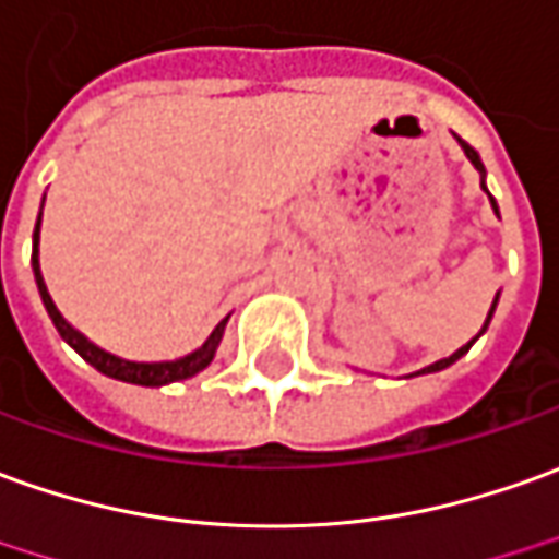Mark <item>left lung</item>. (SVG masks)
<instances>
[{
    "label": "left lung",
    "instance_id": "obj_1",
    "mask_svg": "<svg viewBox=\"0 0 559 559\" xmlns=\"http://www.w3.org/2000/svg\"><path fill=\"white\" fill-rule=\"evenodd\" d=\"M456 142H460V145H463V152H465V157H468V160H472V167H475V169H478V173H480V188H484V191H487V182H484V179H487V169H484V164H480V155H478V152H475V148H472V145H468V142L460 140V136H456ZM487 198H490L492 210H496V215H499V206H496V200H492L490 191H487ZM496 301H499V292H496V298H492L490 313H487V322H484V329L478 331V337H480V334H484V331H487V325H490L492 313H496ZM478 337H472V341H468V344L460 346V349H456V353H453V356H448V359H438V361H432V365H426V368H423V371H417V374H435V371H444V368H450V365H453V361H456V359H463L465 353H468V346L475 344V341H478Z\"/></svg>",
    "mask_w": 559,
    "mask_h": 559
}]
</instances>
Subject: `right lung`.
<instances>
[{
  "label": "right lung",
  "instance_id": "right-lung-1",
  "mask_svg": "<svg viewBox=\"0 0 559 559\" xmlns=\"http://www.w3.org/2000/svg\"><path fill=\"white\" fill-rule=\"evenodd\" d=\"M38 222H41V213H38ZM33 276H36L41 304H45V310H48V317H51L53 329L60 331V337H63V341H67V344L79 353L81 359L87 361V365H94L99 374L111 377V380H124V383H136V386H167V383H176V380H188V377L200 374V371L215 359V349H218L222 337H225V325H228V319H222V322L213 329V334H210V337H206L194 353H188V356H182V359H169V361L121 359V356H111V353H106V349H99L96 344H91V341H87L81 331L72 329L67 319L60 317V310L53 307L51 295H48V286H45L41 271H38V225H36V234H33Z\"/></svg>",
  "mask_w": 559,
  "mask_h": 559
}]
</instances>
